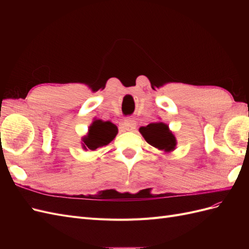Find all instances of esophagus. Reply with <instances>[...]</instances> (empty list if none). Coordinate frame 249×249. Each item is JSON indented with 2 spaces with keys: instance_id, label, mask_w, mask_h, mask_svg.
Returning <instances> with one entry per match:
<instances>
[{
  "instance_id": "esophagus-1",
  "label": "esophagus",
  "mask_w": 249,
  "mask_h": 249,
  "mask_svg": "<svg viewBox=\"0 0 249 249\" xmlns=\"http://www.w3.org/2000/svg\"><path fill=\"white\" fill-rule=\"evenodd\" d=\"M136 127V122L133 118H125L124 124H122V129L126 132H132Z\"/></svg>"
}]
</instances>
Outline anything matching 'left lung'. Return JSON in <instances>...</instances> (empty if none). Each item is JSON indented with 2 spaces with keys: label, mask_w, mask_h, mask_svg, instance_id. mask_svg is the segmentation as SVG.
Wrapping results in <instances>:
<instances>
[{
  "label": "left lung",
  "mask_w": 249,
  "mask_h": 249,
  "mask_svg": "<svg viewBox=\"0 0 249 249\" xmlns=\"http://www.w3.org/2000/svg\"><path fill=\"white\" fill-rule=\"evenodd\" d=\"M139 132L145 141L152 146L164 153H171L177 147V138L169 126L162 122L149 124L139 127Z\"/></svg>",
  "instance_id": "obj_1"
}]
</instances>
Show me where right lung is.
I'll return each mask as SVG.
<instances>
[{
	"label": "right lung",
	"mask_w": 249,
	"mask_h": 249,
	"mask_svg": "<svg viewBox=\"0 0 249 249\" xmlns=\"http://www.w3.org/2000/svg\"><path fill=\"white\" fill-rule=\"evenodd\" d=\"M117 133V126L114 124L95 119L89 125L87 134L82 137V147L85 150H95L99 147L108 145L115 138Z\"/></svg>",
	"instance_id": "add662e5"
}]
</instances>
